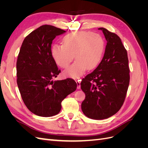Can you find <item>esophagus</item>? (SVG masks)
<instances>
[{
	"instance_id": "esophagus-1",
	"label": "esophagus",
	"mask_w": 148,
	"mask_h": 148,
	"mask_svg": "<svg viewBox=\"0 0 148 148\" xmlns=\"http://www.w3.org/2000/svg\"><path fill=\"white\" fill-rule=\"evenodd\" d=\"M76 82H77V88L79 89L80 87H81V84H80V83H81V79H78L76 80Z\"/></svg>"
}]
</instances>
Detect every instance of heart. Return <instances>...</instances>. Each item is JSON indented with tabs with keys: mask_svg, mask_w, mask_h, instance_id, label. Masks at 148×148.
Returning a JSON list of instances; mask_svg holds the SVG:
<instances>
[{
	"mask_svg": "<svg viewBox=\"0 0 148 148\" xmlns=\"http://www.w3.org/2000/svg\"><path fill=\"white\" fill-rule=\"evenodd\" d=\"M105 41L101 36L91 31H74L62 38V45L54 44L51 55L56 64L62 69L66 77L78 78L87 69L91 70L99 65L104 54Z\"/></svg>",
	"mask_w": 148,
	"mask_h": 148,
	"instance_id": "1",
	"label": "heart"
}]
</instances>
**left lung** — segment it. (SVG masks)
Instances as JSON below:
<instances>
[{
  "instance_id": "left-lung-1",
  "label": "left lung",
  "mask_w": 148,
  "mask_h": 148,
  "mask_svg": "<svg viewBox=\"0 0 148 148\" xmlns=\"http://www.w3.org/2000/svg\"><path fill=\"white\" fill-rule=\"evenodd\" d=\"M107 45L101 62L92 72L82 79L85 93L82 104L83 114L95 120L107 119L122 106L130 83L127 50L119 36L104 28Z\"/></svg>"
}]
</instances>
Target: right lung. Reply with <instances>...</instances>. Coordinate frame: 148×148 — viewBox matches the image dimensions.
I'll return each instance as SVG.
<instances>
[{"instance_id":"obj_1","label":"right lung","mask_w":148,"mask_h":148,"mask_svg":"<svg viewBox=\"0 0 148 148\" xmlns=\"http://www.w3.org/2000/svg\"><path fill=\"white\" fill-rule=\"evenodd\" d=\"M65 31L41 26L26 36L16 61V82L25 106L34 114L48 117L61 110V102L77 89L73 79L53 81L60 73L51 55V44Z\"/></svg>"}]
</instances>
